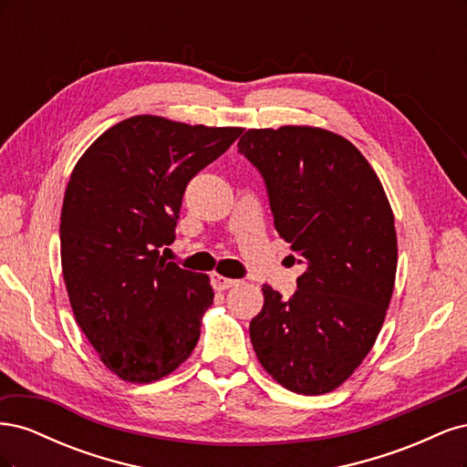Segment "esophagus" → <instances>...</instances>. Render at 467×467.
I'll return each mask as SVG.
<instances>
[{
    "instance_id": "34e87169",
    "label": "esophagus",
    "mask_w": 467,
    "mask_h": 467,
    "mask_svg": "<svg viewBox=\"0 0 467 467\" xmlns=\"http://www.w3.org/2000/svg\"><path fill=\"white\" fill-rule=\"evenodd\" d=\"M210 278H212V286H214V290H218V292H222V290H228V288H232V286H235V285H237V280H234V278H225V276H222V275H218V273L210 275Z\"/></svg>"
}]
</instances>
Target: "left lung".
I'll list each match as a JSON object with an SVG mask.
<instances>
[{"mask_svg":"<svg viewBox=\"0 0 467 467\" xmlns=\"http://www.w3.org/2000/svg\"><path fill=\"white\" fill-rule=\"evenodd\" d=\"M237 148L266 182L275 230L307 265L288 300L263 286L253 348L280 386L329 393L355 374L384 325L398 271L393 210L372 165L331 130L251 129Z\"/></svg>","mask_w":467,"mask_h":467,"instance_id":"obj_1","label":"left lung"}]
</instances>
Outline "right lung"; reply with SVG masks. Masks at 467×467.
I'll return each instance as SVG.
<instances>
[{"label": "right lung", "mask_w": 467, "mask_h": 467, "mask_svg": "<svg viewBox=\"0 0 467 467\" xmlns=\"http://www.w3.org/2000/svg\"><path fill=\"white\" fill-rule=\"evenodd\" d=\"M244 129L138 115L110 126L69 175L60 255L69 306L107 368L130 384L177 370L214 302L208 275L160 255L189 181Z\"/></svg>", "instance_id": "1"}]
</instances>
